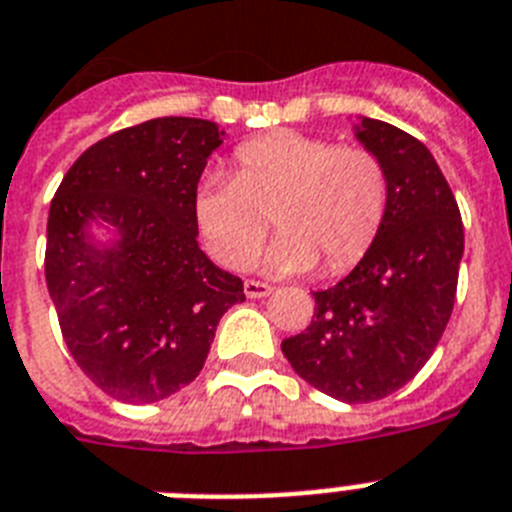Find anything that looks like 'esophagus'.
<instances>
[{"label": "esophagus", "mask_w": 512, "mask_h": 512, "mask_svg": "<svg viewBox=\"0 0 512 512\" xmlns=\"http://www.w3.org/2000/svg\"><path fill=\"white\" fill-rule=\"evenodd\" d=\"M246 295L248 298H266V295L272 293V285H266V282L259 280H246Z\"/></svg>", "instance_id": "1"}]
</instances>
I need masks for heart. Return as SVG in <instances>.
<instances>
[{"instance_id":"b5f03b06","label":"heart","mask_w":512,"mask_h":512,"mask_svg":"<svg viewBox=\"0 0 512 512\" xmlns=\"http://www.w3.org/2000/svg\"><path fill=\"white\" fill-rule=\"evenodd\" d=\"M387 198V175L371 151L277 130L240 143L232 180L209 177L198 185L193 225L211 259L243 269L256 259L272 214L282 232L266 253V269L298 274L322 261L324 272L340 274L374 243Z\"/></svg>"}]
</instances>
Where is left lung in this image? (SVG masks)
Instances as JSON below:
<instances>
[{"instance_id": "8db88e82", "label": "left lung", "mask_w": 512, "mask_h": 512, "mask_svg": "<svg viewBox=\"0 0 512 512\" xmlns=\"http://www.w3.org/2000/svg\"><path fill=\"white\" fill-rule=\"evenodd\" d=\"M356 138L382 162L387 214L356 269L314 293V319L282 340V353L324 395L374 403L416 377L450 322L463 222L418 138L371 117H363Z\"/></svg>"}]
</instances>
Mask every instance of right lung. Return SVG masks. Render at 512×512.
Masks as SVG:
<instances>
[{
    "mask_svg": "<svg viewBox=\"0 0 512 512\" xmlns=\"http://www.w3.org/2000/svg\"><path fill=\"white\" fill-rule=\"evenodd\" d=\"M225 130L156 117L75 159L46 222V287L70 356L122 403H156L204 369L217 324L246 301L243 280L198 248L193 196ZM91 224L118 238L96 244Z\"/></svg>",
    "mask_w": 512,
    "mask_h": 512,
    "instance_id": "right-lung-1",
    "label": "right lung"
}]
</instances>
